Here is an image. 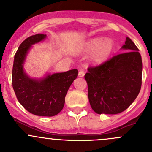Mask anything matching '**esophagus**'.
<instances>
[{
  "instance_id": "1",
  "label": "esophagus",
  "mask_w": 152,
  "mask_h": 152,
  "mask_svg": "<svg viewBox=\"0 0 152 152\" xmlns=\"http://www.w3.org/2000/svg\"><path fill=\"white\" fill-rule=\"evenodd\" d=\"M85 75V72H84L83 70H80V71L79 72V73H78V76L80 77H83Z\"/></svg>"
}]
</instances>
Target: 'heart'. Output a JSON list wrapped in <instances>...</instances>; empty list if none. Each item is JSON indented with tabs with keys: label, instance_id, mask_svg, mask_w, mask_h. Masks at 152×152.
Segmentation results:
<instances>
[{
	"label": "heart",
	"instance_id": "b5f03b06",
	"mask_svg": "<svg viewBox=\"0 0 152 152\" xmlns=\"http://www.w3.org/2000/svg\"><path fill=\"white\" fill-rule=\"evenodd\" d=\"M114 44L110 39L102 37H94L87 40L79 48V53L87 54L88 64L93 66H98L104 63L110 58L113 52Z\"/></svg>",
	"mask_w": 152,
	"mask_h": 152
}]
</instances>
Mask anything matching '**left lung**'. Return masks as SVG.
I'll return each instance as SVG.
<instances>
[{
	"label": "left lung",
	"instance_id": "obj_1",
	"mask_svg": "<svg viewBox=\"0 0 152 152\" xmlns=\"http://www.w3.org/2000/svg\"><path fill=\"white\" fill-rule=\"evenodd\" d=\"M123 52L102 65L89 67L85 75L91 107L98 114H117L129 107L140 92L142 59L129 37Z\"/></svg>",
	"mask_w": 152,
	"mask_h": 152
}]
</instances>
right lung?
I'll use <instances>...</instances> for the list:
<instances>
[{"mask_svg":"<svg viewBox=\"0 0 152 152\" xmlns=\"http://www.w3.org/2000/svg\"><path fill=\"white\" fill-rule=\"evenodd\" d=\"M46 34H38L24 40L15 56L12 86L19 102L31 113L53 116L61 111L70 86L78 75V70L48 73L42 78H32L25 72L26 56L33 45L43 41Z\"/></svg>","mask_w":152,"mask_h":152,"instance_id":"1","label":"right lung"}]
</instances>
